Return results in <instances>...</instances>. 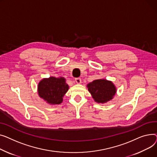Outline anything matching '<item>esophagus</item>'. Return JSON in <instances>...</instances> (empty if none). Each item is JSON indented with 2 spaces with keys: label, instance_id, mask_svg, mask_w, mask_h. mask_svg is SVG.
Returning a JSON list of instances; mask_svg holds the SVG:
<instances>
[{
  "label": "esophagus",
  "instance_id": "1",
  "mask_svg": "<svg viewBox=\"0 0 157 157\" xmlns=\"http://www.w3.org/2000/svg\"><path fill=\"white\" fill-rule=\"evenodd\" d=\"M75 82L77 84H80L81 83V78H75Z\"/></svg>",
  "mask_w": 157,
  "mask_h": 157
}]
</instances>
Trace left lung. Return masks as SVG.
Listing matches in <instances>:
<instances>
[{
  "label": "left lung",
  "instance_id": "obj_1",
  "mask_svg": "<svg viewBox=\"0 0 157 157\" xmlns=\"http://www.w3.org/2000/svg\"><path fill=\"white\" fill-rule=\"evenodd\" d=\"M88 90L94 101L99 103H105L113 99L117 89L113 82L106 79H98L87 85Z\"/></svg>",
  "mask_w": 157,
  "mask_h": 157
}]
</instances>
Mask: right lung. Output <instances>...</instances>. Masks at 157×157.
<instances>
[{"mask_svg":"<svg viewBox=\"0 0 157 157\" xmlns=\"http://www.w3.org/2000/svg\"><path fill=\"white\" fill-rule=\"evenodd\" d=\"M69 89L66 79L61 77H50L41 80L38 84L39 96L51 105H59Z\"/></svg>","mask_w":157,"mask_h":157,"instance_id":"right-lung-1","label":"right lung"}]
</instances>
